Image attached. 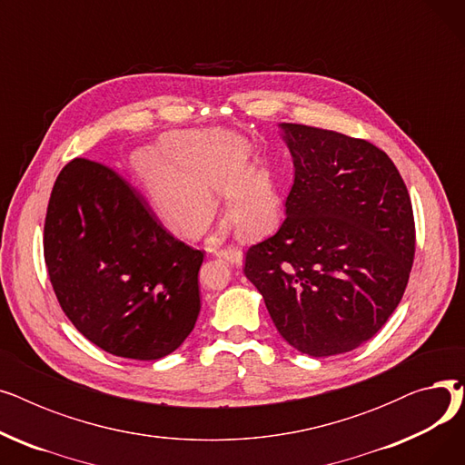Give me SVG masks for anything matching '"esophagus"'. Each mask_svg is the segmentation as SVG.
Wrapping results in <instances>:
<instances>
[{
	"label": "esophagus",
	"mask_w": 465,
	"mask_h": 465,
	"mask_svg": "<svg viewBox=\"0 0 465 465\" xmlns=\"http://www.w3.org/2000/svg\"><path fill=\"white\" fill-rule=\"evenodd\" d=\"M216 258L228 262L230 265H235V267H241L242 265V260H245V256H242V252L239 249H224V251H218L216 252Z\"/></svg>",
	"instance_id": "1"
}]
</instances>
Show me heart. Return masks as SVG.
I'll list each match as a JSON object with an SVG mask.
<instances>
[{
  "mask_svg": "<svg viewBox=\"0 0 465 465\" xmlns=\"http://www.w3.org/2000/svg\"><path fill=\"white\" fill-rule=\"evenodd\" d=\"M158 223L181 237H198L214 216V193L237 232L258 239L272 228L279 193L270 167H247V144L226 130H173L158 146L130 154Z\"/></svg>",
  "mask_w": 465,
  "mask_h": 465,
  "instance_id": "heart-1",
  "label": "heart"
}]
</instances>
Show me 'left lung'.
<instances>
[{
	"label": "left lung",
	"instance_id": "1",
	"mask_svg": "<svg viewBox=\"0 0 465 465\" xmlns=\"http://www.w3.org/2000/svg\"><path fill=\"white\" fill-rule=\"evenodd\" d=\"M43 242L56 298L94 345L160 360L193 330L203 252L165 232L113 169L75 158L60 171Z\"/></svg>",
	"mask_w": 465,
	"mask_h": 465
}]
</instances>
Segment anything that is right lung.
I'll return each instance as SVG.
<instances>
[{
  "label": "right lung",
  "instance_id": "right-lung-1",
  "mask_svg": "<svg viewBox=\"0 0 465 465\" xmlns=\"http://www.w3.org/2000/svg\"><path fill=\"white\" fill-rule=\"evenodd\" d=\"M294 162L286 218L245 275L288 345L324 358L370 341L400 305L414 258L405 183L375 144L279 124Z\"/></svg>",
  "mask_w": 465,
  "mask_h": 465
}]
</instances>
